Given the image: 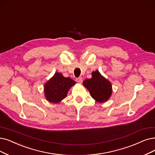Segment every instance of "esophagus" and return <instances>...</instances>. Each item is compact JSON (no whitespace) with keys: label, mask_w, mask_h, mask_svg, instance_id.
<instances>
[{"label":"esophagus","mask_w":155,"mask_h":155,"mask_svg":"<svg viewBox=\"0 0 155 155\" xmlns=\"http://www.w3.org/2000/svg\"><path fill=\"white\" fill-rule=\"evenodd\" d=\"M76 81L77 83L81 84L83 82V78H78L76 79Z\"/></svg>","instance_id":"obj_1"}]
</instances>
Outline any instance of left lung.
I'll return each instance as SVG.
<instances>
[{"mask_svg": "<svg viewBox=\"0 0 155 155\" xmlns=\"http://www.w3.org/2000/svg\"><path fill=\"white\" fill-rule=\"evenodd\" d=\"M91 78L83 81V84L87 88L92 98L98 102L107 101L112 93L111 84L106 79L101 76L98 71L93 72Z\"/></svg>", "mask_w": 155, "mask_h": 155, "instance_id": "left-lung-1", "label": "left lung"}]
</instances>
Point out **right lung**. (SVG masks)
<instances>
[{"label": "right lung", "instance_id": "1", "mask_svg": "<svg viewBox=\"0 0 155 155\" xmlns=\"http://www.w3.org/2000/svg\"><path fill=\"white\" fill-rule=\"evenodd\" d=\"M76 82L70 78H65L61 73L56 72L45 86L46 99L52 103H58L67 96V92Z\"/></svg>", "mask_w": 155, "mask_h": 155}]
</instances>
